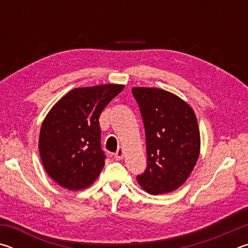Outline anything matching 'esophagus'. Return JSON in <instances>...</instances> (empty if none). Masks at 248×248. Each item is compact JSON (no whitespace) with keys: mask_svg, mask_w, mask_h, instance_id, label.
Wrapping results in <instances>:
<instances>
[{"mask_svg":"<svg viewBox=\"0 0 248 248\" xmlns=\"http://www.w3.org/2000/svg\"><path fill=\"white\" fill-rule=\"evenodd\" d=\"M124 151L123 148H119L117 150V152L115 153V158L116 159H123L124 158Z\"/></svg>","mask_w":248,"mask_h":248,"instance_id":"34e87169","label":"esophagus"}]
</instances>
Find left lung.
Here are the masks:
<instances>
[{
  "mask_svg": "<svg viewBox=\"0 0 248 248\" xmlns=\"http://www.w3.org/2000/svg\"><path fill=\"white\" fill-rule=\"evenodd\" d=\"M145 129L148 166L138 175L151 195L171 192L194 170L200 153V132L194 109L177 95L155 87H133Z\"/></svg>",
  "mask_w": 248,
  "mask_h": 248,
  "instance_id": "obj_1",
  "label": "left lung"
}]
</instances>
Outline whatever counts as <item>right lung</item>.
<instances>
[{
  "instance_id": "1",
  "label": "right lung",
  "mask_w": 248,
  "mask_h": 248,
  "mask_svg": "<svg viewBox=\"0 0 248 248\" xmlns=\"http://www.w3.org/2000/svg\"><path fill=\"white\" fill-rule=\"evenodd\" d=\"M124 85L78 87L50 109L39 134V153L47 174L70 190L93 184L105 165L99 116Z\"/></svg>"
}]
</instances>
